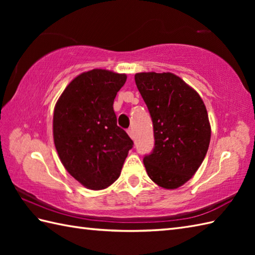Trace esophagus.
<instances>
[{
  "label": "esophagus",
  "instance_id": "1",
  "mask_svg": "<svg viewBox=\"0 0 255 255\" xmlns=\"http://www.w3.org/2000/svg\"><path fill=\"white\" fill-rule=\"evenodd\" d=\"M127 133L129 134V137H130L131 139H133L134 132H133V130H132V128H128V129H127Z\"/></svg>",
  "mask_w": 255,
  "mask_h": 255
}]
</instances>
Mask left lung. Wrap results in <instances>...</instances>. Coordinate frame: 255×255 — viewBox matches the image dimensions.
<instances>
[{
	"label": "left lung",
	"instance_id": "8db88e82",
	"mask_svg": "<svg viewBox=\"0 0 255 255\" xmlns=\"http://www.w3.org/2000/svg\"><path fill=\"white\" fill-rule=\"evenodd\" d=\"M134 81L153 123L154 148L144 155L145 170L159 186L180 187L207 153L211 130L206 106L197 92L173 73L141 72Z\"/></svg>",
	"mask_w": 255,
	"mask_h": 255
}]
</instances>
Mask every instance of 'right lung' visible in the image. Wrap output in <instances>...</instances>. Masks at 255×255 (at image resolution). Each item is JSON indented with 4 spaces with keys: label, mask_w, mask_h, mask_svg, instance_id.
Listing matches in <instances>:
<instances>
[{
    "label": "right lung",
    "mask_w": 255,
    "mask_h": 255,
    "mask_svg": "<svg viewBox=\"0 0 255 255\" xmlns=\"http://www.w3.org/2000/svg\"><path fill=\"white\" fill-rule=\"evenodd\" d=\"M126 74L93 69L74 78L53 112V141L63 166L86 188L100 191L121 175L133 142L117 126L113 104Z\"/></svg>",
    "instance_id": "1"
}]
</instances>
